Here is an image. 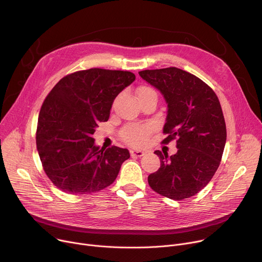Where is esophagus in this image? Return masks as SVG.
<instances>
[{
  "instance_id": "esophagus-1",
  "label": "esophagus",
  "mask_w": 262,
  "mask_h": 262,
  "mask_svg": "<svg viewBox=\"0 0 262 262\" xmlns=\"http://www.w3.org/2000/svg\"><path fill=\"white\" fill-rule=\"evenodd\" d=\"M145 155V151L143 150H137V149H132L130 150V156L133 157H143Z\"/></svg>"
}]
</instances>
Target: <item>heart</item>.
<instances>
[{
	"label": "heart",
	"mask_w": 262,
	"mask_h": 262,
	"mask_svg": "<svg viewBox=\"0 0 262 262\" xmlns=\"http://www.w3.org/2000/svg\"><path fill=\"white\" fill-rule=\"evenodd\" d=\"M137 94L139 98L149 94H156L154 88L148 85H141L137 88ZM151 133V126L149 124H128L123 127L120 132V136L123 141L133 145V146H143L149 134Z\"/></svg>",
	"instance_id": "obj_1"
}]
</instances>
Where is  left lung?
Returning a JSON list of instances; mask_svg holds the SVG:
<instances>
[{
    "label": "left lung",
    "mask_w": 262,
    "mask_h": 262,
    "mask_svg": "<svg viewBox=\"0 0 262 262\" xmlns=\"http://www.w3.org/2000/svg\"><path fill=\"white\" fill-rule=\"evenodd\" d=\"M168 103L162 143L176 140L177 152L155 151L161 168L148 176L160 195L183 200L200 192L217 170L226 143V123L214 91L194 74L177 67L139 71Z\"/></svg>",
    "instance_id": "left-lung-1"
}]
</instances>
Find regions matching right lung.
I'll list each match as a JSON object with an SVG mask.
<instances>
[{
    "label": "right lung",
    "instance_id": "right-lung-1",
    "mask_svg": "<svg viewBox=\"0 0 262 262\" xmlns=\"http://www.w3.org/2000/svg\"><path fill=\"white\" fill-rule=\"evenodd\" d=\"M136 79L130 71L90 68L67 74L46 97L38 116L36 146L43 170L71 195L99 192L113 183L127 149H99L93 134L107 121L115 97Z\"/></svg>",
    "mask_w": 262,
    "mask_h": 262
}]
</instances>
